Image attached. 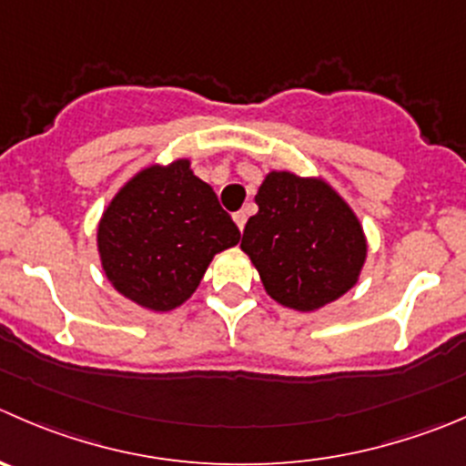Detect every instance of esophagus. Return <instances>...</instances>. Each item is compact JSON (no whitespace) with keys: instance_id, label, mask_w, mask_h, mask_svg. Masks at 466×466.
Returning <instances> with one entry per match:
<instances>
[{"instance_id":"34e87169","label":"esophagus","mask_w":466,"mask_h":466,"mask_svg":"<svg viewBox=\"0 0 466 466\" xmlns=\"http://www.w3.org/2000/svg\"><path fill=\"white\" fill-rule=\"evenodd\" d=\"M246 220H248V214H246V211H237V214H234V223L238 225V229L246 228Z\"/></svg>"}]
</instances>
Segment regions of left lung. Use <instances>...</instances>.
Here are the masks:
<instances>
[{"mask_svg": "<svg viewBox=\"0 0 466 466\" xmlns=\"http://www.w3.org/2000/svg\"><path fill=\"white\" fill-rule=\"evenodd\" d=\"M255 202L259 211L246 223L241 248L270 298L309 311L358 282L367 241L353 211L328 184L270 173Z\"/></svg>", "mask_w": 466, "mask_h": 466, "instance_id": "left-lung-1", "label": "left lung"}]
</instances>
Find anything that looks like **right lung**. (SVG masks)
<instances>
[{
	"label": "right lung",
	"mask_w": 466,
	"mask_h": 466,
	"mask_svg": "<svg viewBox=\"0 0 466 466\" xmlns=\"http://www.w3.org/2000/svg\"><path fill=\"white\" fill-rule=\"evenodd\" d=\"M238 238L241 232L214 188L184 159L137 175L113 198L97 234L113 287L155 311L182 305L216 252L237 246Z\"/></svg>",
	"instance_id": "obj_1"
}]
</instances>
